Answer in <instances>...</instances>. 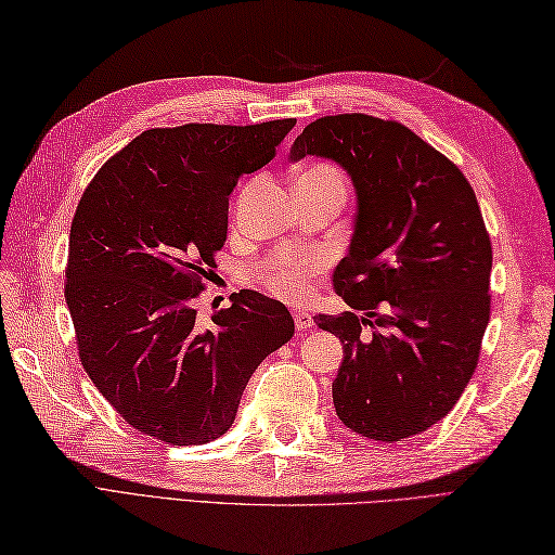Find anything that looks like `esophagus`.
Here are the masks:
<instances>
[{"label":"esophagus","mask_w":555,"mask_h":555,"mask_svg":"<svg viewBox=\"0 0 555 555\" xmlns=\"http://www.w3.org/2000/svg\"><path fill=\"white\" fill-rule=\"evenodd\" d=\"M293 317H295V328L297 331H307V328H311V325H314V319H311V314H307V311H293Z\"/></svg>","instance_id":"obj_1"}]
</instances>
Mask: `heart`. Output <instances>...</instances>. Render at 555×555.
Here are the masks:
<instances>
[{
	"mask_svg": "<svg viewBox=\"0 0 555 555\" xmlns=\"http://www.w3.org/2000/svg\"><path fill=\"white\" fill-rule=\"evenodd\" d=\"M307 173H333L337 176L333 168L328 166H314L309 168ZM321 267L319 258H311L307 262H295V260H281V262H272L260 267L255 272V281L264 286L267 291H272L274 295L283 297V300H302L307 295V279L309 274H314L317 269Z\"/></svg>",
	"mask_w": 555,
	"mask_h": 555,
	"instance_id": "b5f03b06",
	"label": "heart"
}]
</instances>
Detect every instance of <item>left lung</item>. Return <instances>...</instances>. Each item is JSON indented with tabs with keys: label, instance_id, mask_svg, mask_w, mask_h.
I'll list each match as a JSON object with an SVG mask.
<instances>
[{
	"label": "left lung",
	"instance_id": "8db88e82",
	"mask_svg": "<svg viewBox=\"0 0 555 555\" xmlns=\"http://www.w3.org/2000/svg\"><path fill=\"white\" fill-rule=\"evenodd\" d=\"M305 156L335 162L357 194L349 253L333 274L353 311L314 317L343 343L335 413L385 443L426 431L460 401L490 321L492 248L476 194L399 121L321 117L288 159Z\"/></svg>",
	"mask_w": 555,
	"mask_h": 555
}]
</instances>
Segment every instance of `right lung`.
Instances as JSON below:
<instances>
[{
  "label": "right lung",
  "mask_w": 555,
  "mask_h": 555,
  "mask_svg": "<svg viewBox=\"0 0 555 555\" xmlns=\"http://www.w3.org/2000/svg\"><path fill=\"white\" fill-rule=\"evenodd\" d=\"M295 119L184 124L131 140L98 170L69 227L65 300L83 371L133 429L202 446L230 429L250 375L293 337L286 305L234 293L210 323L194 300L227 238L241 176Z\"/></svg>",
  "instance_id": "1"
}]
</instances>
